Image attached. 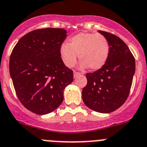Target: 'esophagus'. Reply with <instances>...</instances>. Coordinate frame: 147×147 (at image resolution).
Returning a JSON list of instances; mask_svg holds the SVG:
<instances>
[{"instance_id": "34e87169", "label": "esophagus", "mask_w": 147, "mask_h": 147, "mask_svg": "<svg viewBox=\"0 0 147 147\" xmlns=\"http://www.w3.org/2000/svg\"><path fill=\"white\" fill-rule=\"evenodd\" d=\"M79 75H80V72H74V78H78V76H79Z\"/></svg>"}]
</instances>
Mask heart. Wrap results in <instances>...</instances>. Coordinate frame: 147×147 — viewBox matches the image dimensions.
Instances as JSON below:
<instances>
[{"instance_id": "heart-1", "label": "heart", "mask_w": 147, "mask_h": 147, "mask_svg": "<svg viewBox=\"0 0 147 147\" xmlns=\"http://www.w3.org/2000/svg\"><path fill=\"white\" fill-rule=\"evenodd\" d=\"M110 55V44L102 34L81 32L69 39V44H62L60 55L64 64L72 67L79 55L82 68L89 67L91 70L102 68L108 61Z\"/></svg>"}]
</instances>
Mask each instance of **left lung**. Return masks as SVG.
<instances>
[{"instance_id": "left-lung-1", "label": "left lung", "mask_w": 147, "mask_h": 147, "mask_svg": "<svg viewBox=\"0 0 147 147\" xmlns=\"http://www.w3.org/2000/svg\"><path fill=\"white\" fill-rule=\"evenodd\" d=\"M98 32L109 42V57L102 68L86 74L88 82L82 95L88 108L108 113L120 108L129 97L135 72V59L119 36L107 31Z\"/></svg>"}]
</instances>
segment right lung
<instances>
[{
	"label": "right lung",
	"mask_w": 147,
	"mask_h": 147,
	"mask_svg": "<svg viewBox=\"0 0 147 147\" xmlns=\"http://www.w3.org/2000/svg\"><path fill=\"white\" fill-rule=\"evenodd\" d=\"M66 34L59 28L34 30L18 40L11 54L9 71L16 93L21 104L36 114L57 108L63 101L64 89L73 81V71L60 55Z\"/></svg>",
	"instance_id": "obj_1"
}]
</instances>
